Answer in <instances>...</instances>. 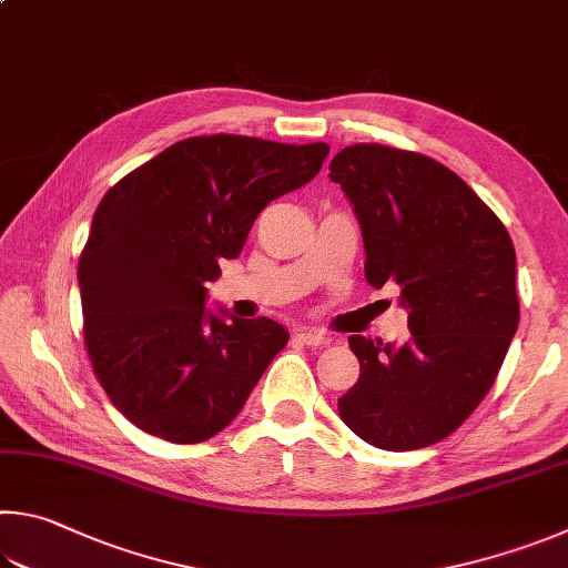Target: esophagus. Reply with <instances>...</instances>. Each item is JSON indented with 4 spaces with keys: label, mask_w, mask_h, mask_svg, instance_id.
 Returning a JSON list of instances; mask_svg holds the SVG:
<instances>
[{
    "label": "esophagus",
    "mask_w": 568,
    "mask_h": 568,
    "mask_svg": "<svg viewBox=\"0 0 568 568\" xmlns=\"http://www.w3.org/2000/svg\"><path fill=\"white\" fill-rule=\"evenodd\" d=\"M297 339L305 345H327L329 343V335L323 333V329H297Z\"/></svg>",
    "instance_id": "34e87169"
}]
</instances>
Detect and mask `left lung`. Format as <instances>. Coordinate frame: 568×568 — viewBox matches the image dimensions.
<instances>
[{"instance_id":"obj_1","label":"left lung","mask_w":568,"mask_h":568,"mask_svg":"<svg viewBox=\"0 0 568 568\" xmlns=\"http://www.w3.org/2000/svg\"><path fill=\"white\" fill-rule=\"evenodd\" d=\"M329 181L363 229L365 277L399 285L409 339L349 335L359 379L337 399L367 445L407 452L452 435L487 397L519 325L517 253L455 171L415 151L355 143Z\"/></svg>"}]
</instances>
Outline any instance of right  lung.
<instances>
[{
  "label": "right lung",
  "instance_id": "1",
  "mask_svg": "<svg viewBox=\"0 0 568 568\" xmlns=\"http://www.w3.org/2000/svg\"><path fill=\"white\" fill-rule=\"evenodd\" d=\"M327 143L193 136L111 185L79 257L84 343L123 417L173 445L219 435L287 343L271 317L205 311L221 257L267 203L317 176Z\"/></svg>",
  "mask_w": 568,
  "mask_h": 568
}]
</instances>
